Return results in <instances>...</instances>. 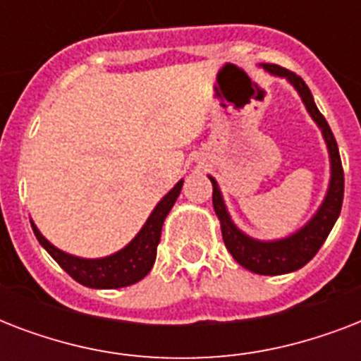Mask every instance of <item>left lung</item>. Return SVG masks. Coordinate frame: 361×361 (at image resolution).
<instances>
[{"mask_svg":"<svg viewBox=\"0 0 361 361\" xmlns=\"http://www.w3.org/2000/svg\"><path fill=\"white\" fill-rule=\"evenodd\" d=\"M262 67L274 76H281L290 82L298 95L302 97L305 109L319 125L324 136L328 153H330V185L326 191V197L317 209V214L305 223V225L296 231L294 234L281 240L274 241H260L255 238L247 236L245 232H241L234 221L231 219V214L225 206L223 195L219 191L217 181L209 176V181L214 185V209L221 221V232H223V241L226 249L231 251L240 266L258 275H283L296 271L303 268L311 258L319 252L322 243L326 241L328 234L336 225L337 217L341 214L343 206V192H345V174H343L341 157H339V147H337L336 136L331 133L330 125L324 120V116L320 114V110L314 104V99L311 95V90L307 84L288 69H283L279 65L262 63Z\"/></svg>","mask_w":361,"mask_h":361,"instance_id":"left-lung-1","label":"left lung"}]
</instances>
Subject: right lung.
Returning <instances> with one entry per match:
<instances>
[{"instance_id": "1", "label": "right lung", "mask_w": 361, "mask_h": 361, "mask_svg": "<svg viewBox=\"0 0 361 361\" xmlns=\"http://www.w3.org/2000/svg\"><path fill=\"white\" fill-rule=\"evenodd\" d=\"M183 180H180L170 189L161 202L153 208L152 215L147 217L140 232L136 234L121 251L104 258H80L69 252H63L58 247H54L47 238L42 236L35 223H31V228L35 232L48 255L67 271L80 285L90 288H123V286L135 285L144 279L149 269L153 268L155 257H157V245L161 241V228L166 219V215L174 206L176 198L180 197Z\"/></svg>"}]
</instances>
